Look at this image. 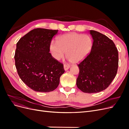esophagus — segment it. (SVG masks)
<instances>
[{
  "mask_svg": "<svg viewBox=\"0 0 129 129\" xmlns=\"http://www.w3.org/2000/svg\"><path fill=\"white\" fill-rule=\"evenodd\" d=\"M63 67H64V69L65 70V71H67V70L70 68V66L68 64H64Z\"/></svg>",
  "mask_w": 129,
  "mask_h": 129,
  "instance_id": "34e87169",
  "label": "esophagus"
}]
</instances>
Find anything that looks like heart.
<instances>
[{
    "mask_svg": "<svg viewBox=\"0 0 129 129\" xmlns=\"http://www.w3.org/2000/svg\"><path fill=\"white\" fill-rule=\"evenodd\" d=\"M93 46L92 38L88 35L71 33L62 35L57 41H52L49 46L52 56L56 60L66 56L73 63H78L91 52Z\"/></svg>",
    "mask_w": 129,
    "mask_h": 129,
    "instance_id": "b5f03b06",
    "label": "heart"
}]
</instances>
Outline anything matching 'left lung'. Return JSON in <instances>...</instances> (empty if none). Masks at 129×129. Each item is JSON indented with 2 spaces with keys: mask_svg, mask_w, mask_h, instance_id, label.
<instances>
[{
  "mask_svg": "<svg viewBox=\"0 0 129 129\" xmlns=\"http://www.w3.org/2000/svg\"><path fill=\"white\" fill-rule=\"evenodd\" d=\"M93 39L91 52L78 64L77 88L86 93L107 89L115 77L118 67V53L114 42L105 35L90 30Z\"/></svg>",
  "mask_w": 129,
  "mask_h": 129,
  "instance_id": "8db88e82",
  "label": "left lung"
}]
</instances>
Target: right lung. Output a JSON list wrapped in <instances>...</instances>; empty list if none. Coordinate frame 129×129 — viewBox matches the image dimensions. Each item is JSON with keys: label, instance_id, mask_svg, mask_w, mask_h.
<instances>
[{"label": "right lung", "instance_id": "1", "mask_svg": "<svg viewBox=\"0 0 129 129\" xmlns=\"http://www.w3.org/2000/svg\"><path fill=\"white\" fill-rule=\"evenodd\" d=\"M58 30L36 28L17 42L15 64L21 80L38 92L54 90L64 72L63 64L49 53V46Z\"/></svg>", "mask_w": 129, "mask_h": 129}]
</instances>
